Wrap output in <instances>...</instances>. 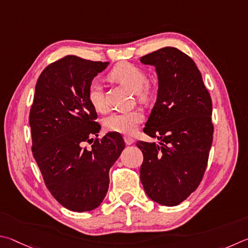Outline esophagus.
<instances>
[{"label": "esophagus", "instance_id": "obj_1", "mask_svg": "<svg viewBox=\"0 0 248 248\" xmlns=\"http://www.w3.org/2000/svg\"><path fill=\"white\" fill-rule=\"evenodd\" d=\"M124 140H125V144H126V145H133L134 144V140L129 136H124Z\"/></svg>", "mask_w": 248, "mask_h": 248}]
</instances>
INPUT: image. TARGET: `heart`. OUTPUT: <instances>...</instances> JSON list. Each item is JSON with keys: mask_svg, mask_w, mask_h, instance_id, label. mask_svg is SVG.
Masks as SVG:
<instances>
[{"mask_svg": "<svg viewBox=\"0 0 248 248\" xmlns=\"http://www.w3.org/2000/svg\"><path fill=\"white\" fill-rule=\"evenodd\" d=\"M110 76L135 93L141 101L149 99L150 89L148 86H146L148 82V77L140 67L129 63H121L112 69ZM88 101L93 110L97 112H104L106 110L102 86L98 80L90 82L88 88ZM142 119H144V115L140 110L113 112L103 120V126L108 132L132 134L136 131L138 124Z\"/></svg>", "mask_w": 248, "mask_h": 248, "instance_id": "b5f03b06", "label": "heart"}]
</instances>
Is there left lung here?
Listing matches in <instances>:
<instances>
[{
    "instance_id": "1",
    "label": "left lung",
    "mask_w": 248,
    "mask_h": 248,
    "mask_svg": "<svg viewBox=\"0 0 248 248\" xmlns=\"http://www.w3.org/2000/svg\"><path fill=\"white\" fill-rule=\"evenodd\" d=\"M158 76L157 100L144 132L155 142L137 141L142 151L140 181L151 201L177 206L198 187L212 144V103L194 61L166 46L140 58Z\"/></svg>"
}]
</instances>
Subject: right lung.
I'll use <instances>...</instances> for the list:
<instances>
[{
  "instance_id": "add662e5",
  "label": "right lung",
  "mask_w": 248,
  "mask_h": 248,
  "mask_svg": "<svg viewBox=\"0 0 248 248\" xmlns=\"http://www.w3.org/2000/svg\"><path fill=\"white\" fill-rule=\"evenodd\" d=\"M108 62L67 55L46 66L39 76L30 108L32 154L46 187L68 210H93L106 197L108 171L125 148L120 134L98 137L97 112L88 101V88Z\"/></svg>"
}]
</instances>
